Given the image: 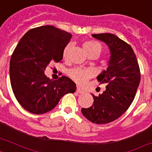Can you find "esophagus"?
Returning a JSON list of instances; mask_svg holds the SVG:
<instances>
[{
	"instance_id": "34e87169",
	"label": "esophagus",
	"mask_w": 152,
	"mask_h": 152,
	"mask_svg": "<svg viewBox=\"0 0 152 152\" xmlns=\"http://www.w3.org/2000/svg\"><path fill=\"white\" fill-rule=\"evenodd\" d=\"M76 92L79 93V94H83V93H84L83 91L80 90V88H76Z\"/></svg>"
}]
</instances>
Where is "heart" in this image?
<instances>
[{
  "mask_svg": "<svg viewBox=\"0 0 152 152\" xmlns=\"http://www.w3.org/2000/svg\"><path fill=\"white\" fill-rule=\"evenodd\" d=\"M83 50L84 52L88 54V56L92 54V53H98L99 56L102 52V46L98 42L91 41L86 42L83 44ZM72 47L71 44H68L64 47L63 50V57L64 58H67L69 53L70 51V49ZM69 76L76 83H77L80 85H83L87 82L88 79L92 76V72L89 69H80V68H75V69H71L69 71Z\"/></svg>",
  "mask_w": 152,
  "mask_h": 152,
  "instance_id": "obj_1",
  "label": "heart"
}]
</instances>
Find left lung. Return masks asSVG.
Here are the masks:
<instances>
[{
    "label": "left lung",
    "mask_w": 152,
    "mask_h": 152,
    "mask_svg": "<svg viewBox=\"0 0 152 152\" xmlns=\"http://www.w3.org/2000/svg\"><path fill=\"white\" fill-rule=\"evenodd\" d=\"M92 36L107 44L111 56L107 69L97 77L99 84L106 83V90L97 96L92 95L93 105L82 108L81 112L91 122L106 124L120 118L132 104L140 71L134 51L127 42L110 33Z\"/></svg>",
    "instance_id": "obj_1"
}]
</instances>
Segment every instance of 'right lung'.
Segmentation results:
<instances>
[{"label":"right lung","mask_w":152,"mask_h":152,"mask_svg":"<svg viewBox=\"0 0 152 152\" xmlns=\"http://www.w3.org/2000/svg\"><path fill=\"white\" fill-rule=\"evenodd\" d=\"M72 38L70 33L47 25L26 33L10 60V81L19 103L30 113L42 114L54 108L76 87L67 76L52 80L44 72L53 62H61L63 50Z\"/></svg>","instance_id":"right-lung-1"}]
</instances>
